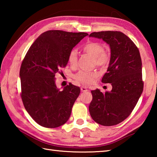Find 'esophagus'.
<instances>
[{"label":"esophagus","instance_id":"esophagus-1","mask_svg":"<svg viewBox=\"0 0 157 157\" xmlns=\"http://www.w3.org/2000/svg\"><path fill=\"white\" fill-rule=\"evenodd\" d=\"M81 91L82 92H86L87 91H88V89H87L86 86H82L81 87Z\"/></svg>","mask_w":157,"mask_h":157}]
</instances>
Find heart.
Segmentation results:
<instances>
[{
  "label": "heart",
  "mask_w": 157,
  "mask_h": 157,
  "mask_svg": "<svg viewBox=\"0 0 157 157\" xmlns=\"http://www.w3.org/2000/svg\"><path fill=\"white\" fill-rule=\"evenodd\" d=\"M83 50L87 54L91 55L94 57L95 63L98 66H105L108 64L110 59L109 54L104 50V48L102 44L97 42H89L85 44L83 47ZM78 52L75 49L71 50L69 52L68 60L71 66H75L78 62ZM98 76L97 73L94 71H79L76 73L74 78L82 84H89L94 82L95 79Z\"/></svg>",
  "instance_id": "b5f03b06"
}]
</instances>
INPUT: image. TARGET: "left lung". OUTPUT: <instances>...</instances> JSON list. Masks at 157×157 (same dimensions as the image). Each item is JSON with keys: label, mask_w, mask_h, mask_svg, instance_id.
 <instances>
[{"label": "left lung", "mask_w": 157, "mask_h": 157, "mask_svg": "<svg viewBox=\"0 0 157 157\" xmlns=\"http://www.w3.org/2000/svg\"><path fill=\"white\" fill-rule=\"evenodd\" d=\"M102 39L110 47L111 57L102 83L112 86L110 92L91 91L89 113L97 123L112 126L121 123L132 113L143 89L142 62L139 50L128 36L118 31L90 34Z\"/></svg>", "instance_id": "1"}]
</instances>
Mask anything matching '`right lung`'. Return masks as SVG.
<instances>
[{"label": "right lung", "mask_w": 157, "mask_h": 157, "mask_svg": "<svg viewBox=\"0 0 157 157\" xmlns=\"http://www.w3.org/2000/svg\"><path fill=\"white\" fill-rule=\"evenodd\" d=\"M85 33L48 30L29 48L20 68L21 98L26 111L36 123L48 128L65 124L80 93L71 83L62 91L57 88L55 73L68 62L71 50Z\"/></svg>", "instance_id": "add662e5"}]
</instances>
